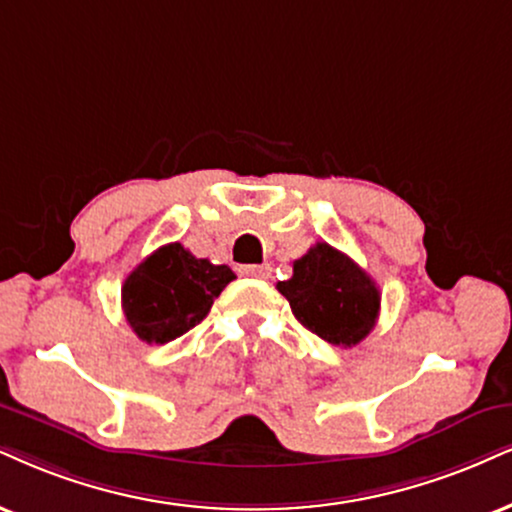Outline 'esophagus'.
<instances>
[{
	"mask_svg": "<svg viewBox=\"0 0 512 512\" xmlns=\"http://www.w3.org/2000/svg\"><path fill=\"white\" fill-rule=\"evenodd\" d=\"M239 273L246 277H261V280H266L273 270H270V266H239Z\"/></svg>",
	"mask_w": 512,
	"mask_h": 512,
	"instance_id": "esophagus-1",
	"label": "esophagus"
}]
</instances>
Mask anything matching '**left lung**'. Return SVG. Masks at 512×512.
I'll return each mask as SVG.
<instances>
[{
  "instance_id": "obj_1",
  "label": "left lung",
  "mask_w": 512,
  "mask_h": 512,
  "mask_svg": "<svg viewBox=\"0 0 512 512\" xmlns=\"http://www.w3.org/2000/svg\"><path fill=\"white\" fill-rule=\"evenodd\" d=\"M277 289L306 330L337 346L363 342L380 315L382 296L372 277L327 242L294 261V275Z\"/></svg>"
}]
</instances>
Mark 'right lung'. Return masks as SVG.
<instances>
[{
  "label": "right lung",
  "mask_w": 512,
  "mask_h": 512,
  "mask_svg": "<svg viewBox=\"0 0 512 512\" xmlns=\"http://www.w3.org/2000/svg\"><path fill=\"white\" fill-rule=\"evenodd\" d=\"M232 280L227 266L192 256L180 242L166 244L125 277V320L142 342L168 344L199 325Z\"/></svg>",
  "instance_id": "1"
}]
</instances>
